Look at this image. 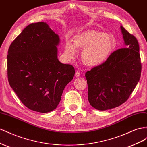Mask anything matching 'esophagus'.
I'll return each mask as SVG.
<instances>
[{"label": "esophagus", "mask_w": 147, "mask_h": 147, "mask_svg": "<svg viewBox=\"0 0 147 147\" xmlns=\"http://www.w3.org/2000/svg\"><path fill=\"white\" fill-rule=\"evenodd\" d=\"M80 75H81V72L79 71H77L76 73H75V76H76V78H79L80 76Z\"/></svg>", "instance_id": "34e87169"}]
</instances>
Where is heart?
Returning a JSON list of instances; mask_svg holds the SVG:
<instances>
[{
    "instance_id": "obj_1",
    "label": "heart",
    "mask_w": 147,
    "mask_h": 147,
    "mask_svg": "<svg viewBox=\"0 0 147 147\" xmlns=\"http://www.w3.org/2000/svg\"><path fill=\"white\" fill-rule=\"evenodd\" d=\"M115 47L112 37L107 33L89 30L75 36L73 43L67 42L65 54L71 59L75 57V49H82L81 59L88 66H97L103 63L113 52Z\"/></svg>"
}]
</instances>
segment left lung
<instances>
[{"mask_svg":"<svg viewBox=\"0 0 147 147\" xmlns=\"http://www.w3.org/2000/svg\"><path fill=\"white\" fill-rule=\"evenodd\" d=\"M121 30L126 47L115 50L105 61L85 75L88 100L98 110H109L126 102L140 78L139 43L122 26Z\"/></svg>","mask_w":147,"mask_h":147,"instance_id":"8db88e82","label":"left lung"}]
</instances>
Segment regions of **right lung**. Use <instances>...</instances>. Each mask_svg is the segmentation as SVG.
Here are the masks:
<instances>
[{
  "mask_svg": "<svg viewBox=\"0 0 147 147\" xmlns=\"http://www.w3.org/2000/svg\"><path fill=\"white\" fill-rule=\"evenodd\" d=\"M60 37L44 22L31 23L12 42L7 55L10 86L24 105L40 112L52 111L59 104L74 68L57 58Z\"/></svg>",
  "mask_w": 147,
  "mask_h": 147,
  "instance_id": "1",
  "label": "right lung"
}]
</instances>
